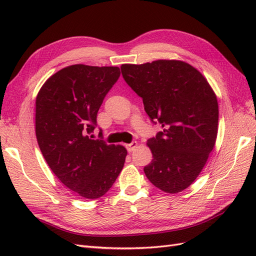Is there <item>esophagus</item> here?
Masks as SVG:
<instances>
[{"mask_svg":"<svg viewBox=\"0 0 256 256\" xmlns=\"http://www.w3.org/2000/svg\"><path fill=\"white\" fill-rule=\"evenodd\" d=\"M138 147V142H131L130 144H126V148H127V150L129 152H134L136 148Z\"/></svg>","mask_w":256,"mask_h":256,"instance_id":"1","label":"esophagus"}]
</instances>
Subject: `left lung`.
Segmentation results:
<instances>
[{"mask_svg": "<svg viewBox=\"0 0 256 256\" xmlns=\"http://www.w3.org/2000/svg\"><path fill=\"white\" fill-rule=\"evenodd\" d=\"M122 74L142 97L144 109L162 131L147 141L152 160L144 168L150 182L166 193H178L196 180L214 150L219 106L207 79L178 60L122 64Z\"/></svg>", "mask_w": 256, "mask_h": 256, "instance_id": "1", "label": "left lung"}]
</instances>
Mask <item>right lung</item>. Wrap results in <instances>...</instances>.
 Returning a JSON list of instances; mask_svg holds the SVG:
<instances>
[{"instance_id":"add662e5","label":"right lung","mask_w":256,"mask_h":256,"mask_svg":"<svg viewBox=\"0 0 256 256\" xmlns=\"http://www.w3.org/2000/svg\"><path fill=\"white\" fill-rule=\"evenodd\" d=\"M120 74L115 66H67L47 79L36 96L35 132L42 156L60 182L84 198L104 196L125 164L122 145L88 136Z\"/></svg>"}]
</instances>
